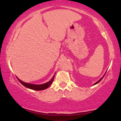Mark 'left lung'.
<instances>
[{"label": "left lung", "instance_id": "left-lung-1", "mask_svg": "<svg viewBox=\"0 0 121 121\" xmlns=\"http://www.w3.org/2000/svg\"><path fill=\"white\" fill-rule=\"evenodd\" d=\"M106 73H105V74H106ZM105 74H104V76H103V77H102V78H101V79H100V80H99V81H98L97 82H96L95 83V84H94V85H96V84H97V83H99V82H100V81H101V80H102V78H104V75H105Z\"/></svg>", "mask_w": 121, "mask_h": 121}]
</instances>
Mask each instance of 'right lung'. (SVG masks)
I'll list each match as a JSON object with an SVG mask.
<instances>
[{
    "label": "right lung",
    "instance_id": "right-lung-1",
    "mask_svg": "<svg viewBox=\"0 0 121 121\" xmlns=\"http://www.w3.org/2000/svg\"><path fill=\"white\" fill-rule=\"evenodd\" d=\"M54 77L55 75L53 76V77L52 78L50 81L48 82L47 83H44V84H42V85H34V84H31V83H26L24 82L21 81L20 80H19L18 78L17 77V80H19V81L22 83V85H24V86L26 87L29 88H30V89L32 90H37V91H40V90H45L46 88L49 87L51 85V83H52L53 81L54 80Z\"/></svg>",
    "mask_w": 121,
    "mask_h": 121
}]
</instances>
